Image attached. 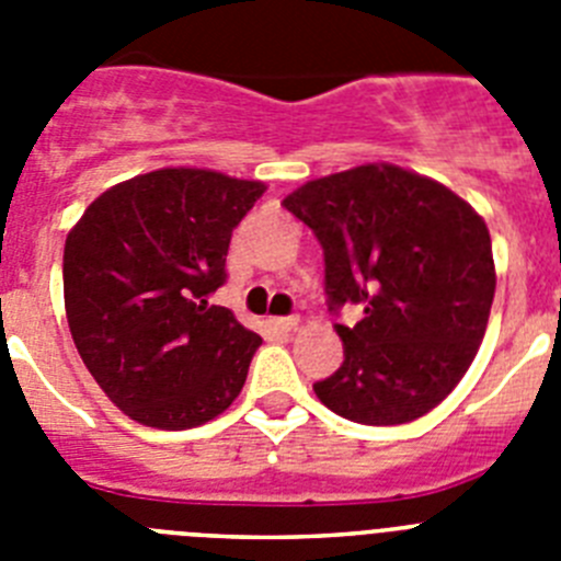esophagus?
<instances>
[{
    "mask_svg": "<svg viewBox=\"0 0 561 561\" xmlns=\"http://www.w3.org/2000/svg\"><path fill=\"white\" fill-rule=\"evenodd\" d=\"M270 325L277 331H295L300 325V317H272Z\"/></svg>",
    "mask_w": 561,
    "mask_h": 561,
    "instance_id": "obj_1",
    "label": "esophagus"
}]
</instances>
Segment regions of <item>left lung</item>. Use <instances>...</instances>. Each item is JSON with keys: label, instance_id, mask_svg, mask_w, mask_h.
I'll return each mask as SVG.
<instances>
[{"label": "left lung", "instance_id": "left-lung-1", "mask_svg": "<svg viewBox=\"0 0 561 561\" xmlns=\"http://www.w3.org/2000/svg\"><path fill=\"white\" fill-rule=\"evenodd\" d=\"M280 205L323 244L329 309L362 306L356 325L334 323L345 359L317 381V399L376 427L438 408L489 325L497 272L483 216L447 185L393 162L311 180Z\"/></svg>", "mask_w": 561, "mask_h": 561}]
</instances>
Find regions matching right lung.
Returning <instances> with one entry per match:
<instances>
[{"label": "right lung", "instance_id": "obj_1", "mask_svg": "<svg viewBox=\"0 0 561 561\" xmlns=\"http://www.w3.org/2000/svg\"><path fill=\"white\" fill-rule=\"evenodd\" d=\"M264 191L210 168H157L103 191L69 230V334L137 424L199 427L244 388L261 336L210 295L225 284L232 230Z\"/></svg>", "mask_w": 561, "mask_h": 561}]
</instances>
